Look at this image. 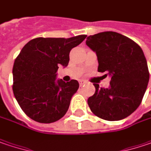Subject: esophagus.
<instances>
[{
    "mask_svg": "<svg viewBox=\"0 0 151 151\" xmlns=\"http://www.w3.org/2000/svg\"><path fill=\"white\" fill-rule=\"evenodd\" d=\"M87 83V81H84V80H80L79 81V84H80V86L81 87V86H83L84 84H86Z\"/></svg>",
    "mask_w": 151,
    "mask_h": 151,
    "instance_id": "1",
    "label": "esophagus"
}]
</instances>
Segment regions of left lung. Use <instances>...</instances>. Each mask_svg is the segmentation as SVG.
<instances>
[{"label":"left lung","instance_id":"8db88e82","mask_svg":"<svg viewBox=\"0 0 151 151\" xmlns=\"http://www.w3.org/2000/svg\"><path fill=\"white\" fill-rule=\"evenodd\" d=\"M86 44L96 52L99 72H107L109 87L94 83L95 93L87 99L92 112L106 121L122 120L139 106L145 93L150 74L139 46L128 37L104 31L90 35Z\"/></svg>","mask_w":151,"mask_h":151}]
</instances>
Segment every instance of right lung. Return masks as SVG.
Masks as SVG:
<instances>
[{
  "label": "right lung",
  "mask_w": 151,
  "mask_h": 151,
  "mask_svg": "<svg viewBox=\"0 0 151 151\" xmlns=\"http://www.w3.org/2000/svg\"><path fill=\"white\" fill-rule=\"evenodd\" d=\"M86 37H39L22 48L13 64L12 90L29 118L40 123H52L66 114L79 83L76 80H57V71L60 65H68L70 50Z\"/></svg>",
  "instance_id": "right-lung-1"
}]
</instances>
